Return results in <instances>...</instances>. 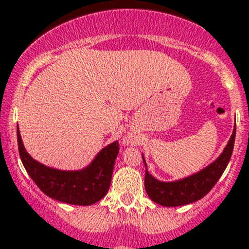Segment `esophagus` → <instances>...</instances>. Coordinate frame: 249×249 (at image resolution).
Masks as SVG:
<instances>
[{"label": "esophagus", "mask_w": 249, "mask_h": 249, "mask_svg": "<svg viewBox=\"0 0 249 249\" xmlns=\"http://www.w3.org/2000/svg\"><path fill=\"white\" fill-rule=\"evenodd\" d=\"M123 142H124L125 145H129V143H131V138H126Z\"/></svg>", "instance_id": "obj_1"}]
</instances>
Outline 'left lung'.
<instances>
[{
  "mask_svg": "<svg viewBox=\"0 0 249 249\" xmlns=\"http://www.w3.org/2000/svg\"><path fill=\"white\" fill-rule=\"evenodd\" d=\"M234 138H236V124L229 142L215 161L188 177L172 182L159 180L152 174H150L146 160L142 155V161L146 166L145 189L151 200L159 205L171 208V206L188 205L204 198L213 189L226 169L233 151Z\"/></svg>",
  "mask_w": 249,
  "mask_h": 249,
  "instance_id": "obj_1",
  "label": "left lung"
}]
</instances>
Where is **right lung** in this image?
<instances>
[{
	"mask_svg": "<svg viewBox=\"0 0 249 249\" xmlns=\"http://www.w3.org/2000/svg\"><path fill=\"white\" fill-rule=\"evenodd\" d=\"M19 156L25 171L49 198L72 205H93L104 198L110 187L114 163L119 153L118 141L102 148L89 164L76 171H64L40 163L25 150L17 127Z\"/></svg>",
	"mask_w": 249,
	"mask_h": 249,
	"instance_id": "right-lung-1",
	"label": "right lung"
}]
</instances>
